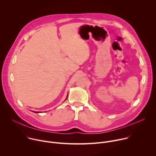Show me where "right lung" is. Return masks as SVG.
<instances>
[{
    "mask_svg": "<svg viewBox=\"0 0 156 156\" xmlns=\"http://www.w3.org/2000/svg\"><path fill=\"white\" fill-rule=\"evenodd\" d=\"M34 112V113H39L38 112Z\"/></svg>",
    "mask_w": 156,
    "mask_h": 156,
    "instance_id": "obj_1",
    "label": "right lung"
}]
</instances>
